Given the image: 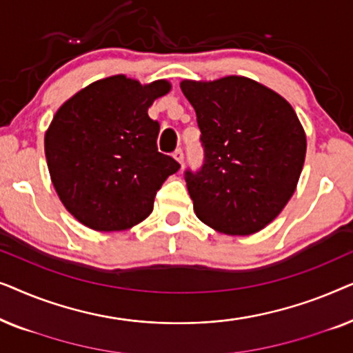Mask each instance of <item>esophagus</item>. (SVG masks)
I'll list each match as a JSON object with an SVG mask.
<instances>
[{
    "mask_svg": "<svg viewBox=\"0 0 353 353\" xmlns=\"http://www.w3.org/2000/svg\"><path fill=\"white\" fill-rule=\"evenodd\" d=\"M173 159H175L178 163H183V161H185V154H183V151H181L180 148H178L176 151L173 152Z\"/></svg>",
    "mask_w": 353,
    "mask_h": 353,
    "instance_id": "1",
    "label": "esophagus"
}]
</instances>
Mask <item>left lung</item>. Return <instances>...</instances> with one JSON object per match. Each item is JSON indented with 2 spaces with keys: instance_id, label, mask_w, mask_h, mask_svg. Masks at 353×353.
<instances>
[{
  "instance_id": "obj_1",
  "label": "left lung",
  "mask_w": 353,
  "mask_h": 353,
  "mask_svg": "<svg viewBox=\"0 0 353 353\" xmlns=\"http://www.w3.org/2000/svg\"><path fill=\"white\" fill-rule=\"evenodd\" d=\"M197 115L204 165L185 180L202 223L248 236L279 215L297 188L307 137L292 105L259 81L183 80Z\"/></svg>"
}]
</instances>
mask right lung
Masks as SVG:
<instances>
[{
  "label": "right lung",
  "instance_id": "right-lung-1",
  "mask_svg": "<svg viewBox=\"0 0 353 353\" xmlns=\"http://www.w3.org/2000/svg\"><path fill=\"white\" fill-rule=\"evenodd\" d=\"M172 85L125 75L96 80L57 109L45 133L52 186L67 210L96 231H122L152 212L162 183L180 163L157 151L148 115Z\"/></svg>",
  "mask_w": 353,
  "mask_h": 353
}]
</instances>
